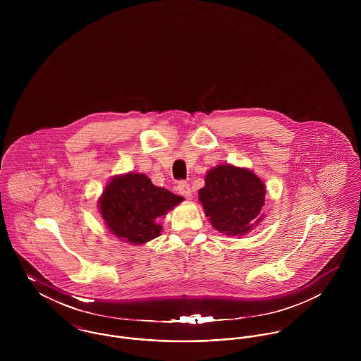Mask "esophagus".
<instances>
[{
  "mask_svg": "<svg viewBox=\"0 0 361 361\" xmlns=\"http://www.w3.org/2000/svg\"><path fill=\"white\" fill-rule=\"evenodd\" d=\"M178 192L185 196V197H190L192 196V188H190V183L189 182H185V180H180L178 183Z\"/></svg>",
  "mask_w": 361,
  "mask_h": 361,
  "instance_id": "34e87169",
  "label": "esophagus"
}]
</instances>
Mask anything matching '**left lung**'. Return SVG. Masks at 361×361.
Returning <instances> with one entry per match:
<instances>
[{"label": "left lung", "instance_id": "8db88e82", "mask_svg": "<svg viewBox=\"0 0 361 361\" xmlns=\"http://www.w3.org/2000/svg\"><path fill=\"white\" fill-rule=\"evenodd\" d=\"M199 199L211 225L229 236H240L261 219L265 188L252 171L219 165L206 176Z\"/></svg>", "mask_w": 361, "mask_h": 361}]
</instances>
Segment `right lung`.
<instances>
[{
  "mask_svg": "<svg viewBox=\"0 0 361 361\" xmlns=\"http://www.w3.org/2000/svg\"><path fill=\"white\" fill-rule=\"evenodd\" d=\"M183 199L157 188L143 173L114 178L100 199V211L108 229L122 240L146 243L161 232L158 219Z\"/></svg>",
  "mask_w": 361,
  "mask_h": 361,
  "instance_id": "right-lung-1",
  "label": "right lung"
}]
</instances>
